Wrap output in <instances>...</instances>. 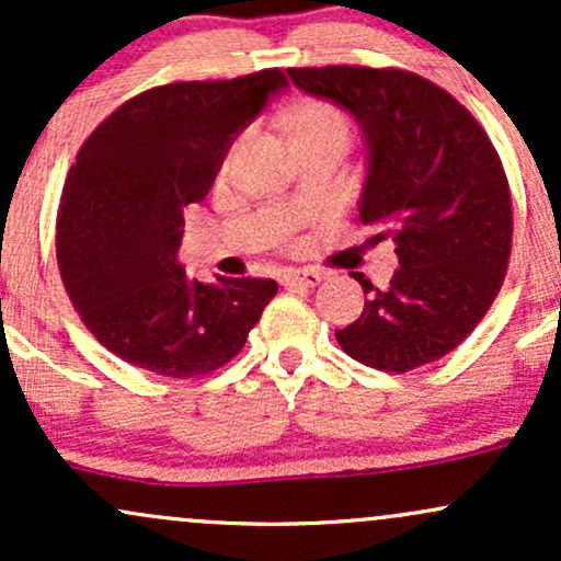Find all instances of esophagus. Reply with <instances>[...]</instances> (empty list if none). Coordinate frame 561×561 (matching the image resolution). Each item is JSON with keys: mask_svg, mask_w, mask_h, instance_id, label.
Returning <instances> with one entry per match:
<instances>
[{"mask_svg": "<svg viewBox=\"0 0 561 561\" xmlns=\"http://www.w3.org/2000/svg\"><path fill=\"white\" fill-rule=\"evenodd\" d=\"M324 279V274L317 268H289L282 274V285L285 287H317Z\"/></svg>", "mask_w": 561, "mask_h": 561, "instance_id": "obj_1", "label": "esophagus"}]
</instances>
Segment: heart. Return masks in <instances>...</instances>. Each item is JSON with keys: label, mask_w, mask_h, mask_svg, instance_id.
Returning a JSON list of instances; mask_svg holds the SVG:
<instances>
[{"label": "heart", "mask_w": 561, "mask_h": 561, "mask_svg": "<svg viewBox=\"0 0 561 561\" xmlns=\"http://www.w3.org/2000/svg\"><path fill=\"white\" fill-rule=\"evenodd\" d=\"M289 134H293V139L324 137V134H340V137L347 139V134H351V124H347L345 115L334 105H327V102H311V105L300 107V111L293 115Z\"/></svg>", "instance_id": "1"}]
</instances>
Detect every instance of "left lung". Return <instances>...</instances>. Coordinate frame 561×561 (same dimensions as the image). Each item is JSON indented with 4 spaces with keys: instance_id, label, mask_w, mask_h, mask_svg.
I'll list each match as a JSON object with an SVG mask.
<instances>
[{
    "instance_id": "obj_1",
    "label": "left lung",
    "mask_w": 561,
    "mask_h": 561,
    "mask_svg": "<svg viewBox=\"0 0 561 561\" xmlns=\"http://www.w3.org/2000/svg\"><path fill=\"white\" fill-rule=\"evenodd\" d=\"M287 76L362 126L358 214L390 229L401 263L388 289L353 274L369 300L334 337L371 369L437 362L480 324L504 282L512 197L499 152L465 105L409 70L327 66Z\"/></svg>"
}]
</instances>
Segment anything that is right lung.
<instances>
[{
    "label": "right lung",
    "instance_id": "add662e5",
    "mask_svg": "<svg viewBox=\"0 0 561 561\" xmlns=\"http://www.w3.org/2000/svg\"><path fill=\"white\" fill-rule=\"evenodd\" d=\"M285 89L276 68L165 83L124 102L83 141L60 197L57 266L87 330L118 358L173 379L208 375L259 324L276 282L186 276L182 214Z\"/></svg>",
    "mask_w": 561,
    "mask_h": 561
}]
</instances>
